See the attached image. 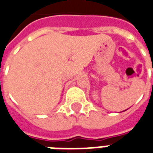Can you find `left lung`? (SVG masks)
I'll use <instances>...</instances> for the list:
<instances>
[{
    "instance_id": "8db88e82",
    "label": "left lung",
    "mask_w": 153,
    "mask_h": 153,
    "mask_svg": "<svg viewBox=\"0 0 153 153\" xmlns=\"http://www.w3.org/2000/svg\"><path fill=\"white\" fill-rule=\"evenodd\" d=\"M125 111H126V110H125Z\"/></svg>"
}]
</instances>
